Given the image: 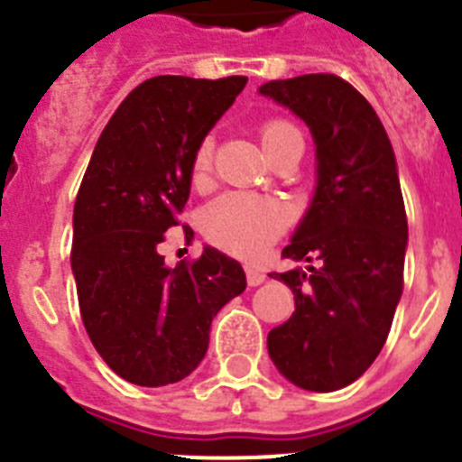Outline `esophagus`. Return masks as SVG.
I'll return each instance as SVG.
<instances>
[{
  "label": "esophagus",
  "instance_id": "34e87169",
  "mask_svg": "<svg viewBox=\"0 0 462 462\" xmlns=\"http://www.w3.org/2000/svg\"><path fill=\"white\" fill-rule=\"evenodd\" d=\"M245 275H247V284H250V287H259L261 282L266 280V275H263V273L254 266L245 268Z\"/></svg>",
  "mask_w": 462,
  "mask_h": 462
}]
</instances>
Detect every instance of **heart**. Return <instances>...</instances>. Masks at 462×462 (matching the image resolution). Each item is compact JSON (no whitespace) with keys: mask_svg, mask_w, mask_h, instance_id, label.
<instances>
[{"mask_svg":"<svg viewBox=\"0 0 462 462\" xmlns=\"http://www.w3.org/2000/svg\"><path fill=\"white\" fill-rule=\"evenodd\" d=\"M300 136L296 126L287 120L273 117L266 120L259 129L261 145L271 157L273 152L284 145L291 138ZM212 173V141L199 143L191 162V182L196 187H203ZM289 226V210L275 199L252 194H222L212 203H208L201 212V231L215 247L228 252L234 256H252L261 254L268 245L275 243L284 228Z\"/></svg>","mask_w":462,"mask_h":462,"instance_id":"heart-1","label":"heart"}]
</instances>
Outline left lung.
Wrapping results in <instances>:
<instances>
[{
    "mask_svg": "<svg viewBox=\"0 0 462 462\" xmlns=\"http://www.w3.org/2000/svg\"><path fill=\"white\" fill-rule=\"evenodd\" d=\"M317 145L312 206L282 256L317 266L271 273L296 312L268 333L275 368L305 391H337L373 365L402 296L407 215L391 141L368 99L333 73L271 80Z\"/></svg>",
    "mask_w": 462,
    "mask_h": 462,
    "instance_id": "left-lung-1",
    "label": "left lung"
}]
</instances>
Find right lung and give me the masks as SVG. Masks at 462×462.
I'll return each mask as SVG.
<instances>
[{
	"instance_id": "right-lung-1",
	"label": "right lung",
	"mask_w": 462,
	"mask_h": 462,
	"mask_svg": "<svg viewBox=\"0 0 462 462\" xmlns=\"http://www.w3.org/2000/svg\"><path fill=\"white\" fill-rule=\"evenodd\" d=\"M245 85V76L145 80L113 113L80 182L71 247L80 317L106 365L138 386L194 373L212 317L247 287L243 266L215 247L175 268L159 254L189 199L199 143Z\"/></svg>"
}]
</instances>
